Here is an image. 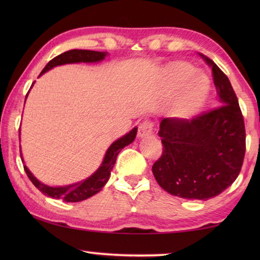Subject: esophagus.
Wrapping results in <instances>:
<instances>
[{
	"instance_id": "34e87169",
	"label": "esophagus",
	"mask_w": 260,
	"mask_h": 260,
	"mask_svg": "<svg viewBox=\"0 0 260 260\" xmlns=\"http://www.w3.org/2000/svg\"><path fill=\"white\" fill-rule=\"evenodd\" d=\"M153 134V125L152 122L150 121H143L141 122L140 126H139V132H138V136L140 139H143V138H149V136H151Z\"/></svg>"
}]
</instances>
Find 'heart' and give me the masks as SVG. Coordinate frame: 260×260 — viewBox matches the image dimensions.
Instances as JSON below:
<instances>
[{
  "label": "heart",
  "mask_w": 260,
  "mask_h": 260,
  "mask_svg": "<svg viewBox=\"0 0 260 260\" xmlns=\"http://www.w3.org/2000/svg\"><path fill=\"white\" fill-rule=\"evenodd\" d=\"M162 89L167 94L177 93L171 105V114L180 120L190 119L203 108L211 90V80L192 65L174 61L162 73Z\"/></svg>",
  "instance_id": "b5f03b06"
}]
</instances>
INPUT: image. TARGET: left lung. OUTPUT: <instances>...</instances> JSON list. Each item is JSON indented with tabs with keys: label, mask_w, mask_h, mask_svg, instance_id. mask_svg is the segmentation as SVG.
I'll return each mask as SVG.
<instances>
[{
	"label": "left lung",
	"mask_w": 260,
	"mask_h": 260,
	"mask_svg": "<svg viewBox=\"0 0 260 260\" xmlns=\"http://www.w3.org/2000/svg\"><path fill=\"white\" fill-rule=\"evenodd\" d=\"M201 57L212 68L219 107L191 120L162 119L158 132L162 155L152 165V173L171 195L206 201L239 177L245 153V128L230 79L213 60Z\"/></svg>",
	"instance_id": "left-lung-1"
}]
</instances>
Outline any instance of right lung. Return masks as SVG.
I'll list each match as a JSON object with an SVG mask.
<instances>
[{
    "label": "right lung",
    "mask_w": 260,
    "mask_h": 260,
    "mask_svg": "<svg viewBox=\"0 0 260 260\" xmlns=\"http://www.w3.org/2000/svg\"><path fill=\"white\" fill-rule=\"evenodd\" d=\"M108 52L105 51H93V50H81V49H73L65 51L63 54L58 55L55 58H52L49 63L46 65V68L42 70L40 73L41 77L43 73H46L55 67H59V65L64 64H74V63H99V61L103 60ZM34 85V82H33ZM32 85V87H33ZM30 87V88H32ZM27 98V96H26ZM26 101V100H25ZM20 132V129H19ZM136 133H138V127H134L133 129L128 133L121 136L120 139L114 141V142L108 148L105 156L103 158L102 164L95 172L90 175L89 178H86L80 182L69 184V186H61V187H50L47 184L42 183L41 181L34 177L32 172L28 170V167L24 165L25 172L27 174L30 181L37 187L42 193L46 196H49L51 199L56 200H63L65 202H81L83 200L89 199V197L94 196L95 193L102 190V188L105 186V183L109 181L110 175H111V171L113 169L114 164H116L118 153L121 151L122 148L131 144L136 138ZM21 160L23 159V155H21Z\"/></svg>",
    "instance_id": "1"
}]
</instances>
